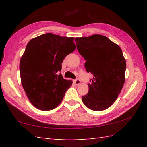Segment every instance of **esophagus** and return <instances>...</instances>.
I'll return each mask as SVG.
<instances>
[{
	"label": "esophagus",
	"instance_id": "34e87169",
	"mask_svg": "<svg viewBox=\"0 0 147 147\" xmlns=\"http://www.w3.org/2000/svg\"><path fill=\"white\" fill-rule=\"evenodd\" d=\"M74 84H75L76 85H80V84L81 81L79 79H76L75 80H74Z\"/></svg>",
	"mask_w": 147,
	"mask_h": 147
}]
</instances>
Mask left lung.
<instances>
[{
  "instance_id": "obj_1",
  "label": "left lung",
  "mask_w": 147,
  "mask_h": 147,
  "mask_svg": "<svg viewBox=\"0 0 147 147\" xmlns=\"http://www.w3.org/2000/svg\"><path fill=\"white\" fill-rule=\"evenodd\" d=\"M74 40L78 51L86 61V71L93 74L89 91L82 96V101L91 110H105L116 100L125 82L126 63L122 50L101 35L77 37Z\"/></svg>"
}]
</instances>
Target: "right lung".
<instances>
[{
  "label": "right lung",
  "instance_id": "add662e5",
  "mask_svg": "<svg viewBox=\"0 0 147 147\" xmlns=\"http://www.w3.org/2000/svg\"><path fill=\"white\" fill-rule=\"evenodd\" d=\"M74 38L48 33L28 43L20 60L21 81L30 102L40 110L57 107L72 85L59 72L65 56L76 49Z\"/></svg>",
  "mask_w": 147,
  "mask_h": 147
}]
</instances>
